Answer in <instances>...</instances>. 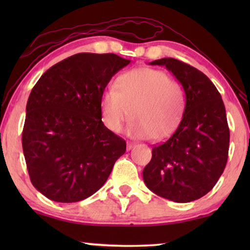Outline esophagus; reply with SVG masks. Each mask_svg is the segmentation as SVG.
Returning <instances> with one entry per match:
<instances>
[{
    "instance_id": "34e87169",
    "label": "esophagus",
    "mask_w": 250,
    "mask_h": 250,
    "mask_svg": "<svg viewBox=\"0 0 250 250\" xmlns=\"http://www.w3.org/2000/svg\"><path fill=\"white\" fill-rule=\"evenodd\" d=\"M134 143H132V142H127V150H131L132 148H134Z\"/></svg>"
}]
</instances>
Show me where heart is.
I'll use <instances>...</instances> for the list:
<instances>
[{"label": "heart", "mask_w": 250, "mask_h": 250, "mask_svg": "<svg viewBox=\"0 0 250 250\" xmlns=\"http://www.w3.org/2000/svg\"><path fill=\"white\" fill-rule=\"evenodd\" d=\"M184 109L181 85L165 71L153 68H136L119 75L115 88L105 90L100 99L101 119L108 129L121 132L132 111L129 134L155 141L176 131Z\"/></svg>", "instance_id": "b5f03b06"}]
</instances>
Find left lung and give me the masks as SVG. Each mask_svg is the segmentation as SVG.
Wrapping results in <instances>:
<instances>
[{"label":"left lung","instance_id":"8db88e82","mask_svg":"<svg viewBox=\"0 0 250 250\" xmlns=\"http://www.w3.org/2000/svg\"><path fill=\"white\" fill-rule=\"evenodd\" d=\"M150 64L165 66L180 82L186 109L173 135L152 148L143 181L157 196L190 203L213 189L227 165L230 131L223 100L209 78L190 64L174 58Z\"/></svg>","mask_w":250,"mask_h":250}]
</instances>
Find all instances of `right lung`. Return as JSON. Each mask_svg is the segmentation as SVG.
<instances>
[{"label":"right lung","mask_w":250,"mask_h":250,"mask_svg":"<svg viewBox=\"0 0 250 250\" xmlns=\"http://www.w3.org/2000/svg\"><path fill=\"white\" fill-rule=\"evenodd\" d=\"M131 60L114 53H77L44 73L30 92L22 131L27 169L36 190L58 203L97 192L126 142L101 121L100 99Z\"/></svg>","instance_id":"obj_1"}]
</instances>
